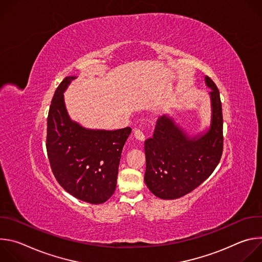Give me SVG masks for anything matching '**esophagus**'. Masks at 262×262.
I'll return each instance as SVG.
<instances>
[{"label": "esophagus", "instance_id": "34e87169", "mask_svg": "<svg viewBox=\"0 0 262 262\" xmlns=\"http://www.w3.org/2000/svg\"><path fill=\"white\" fill-rule=\"evenodd\" d=\"M134 135H135V138L140 142H143L145 140V135H144L143 130L140 129V128H135L134 129Z\"/></svg>", "mask_w": 262, "mask_h": 262}]
</instances>
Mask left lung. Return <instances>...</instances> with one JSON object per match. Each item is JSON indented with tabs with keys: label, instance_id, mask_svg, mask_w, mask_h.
<instances>
[{
	"label": "left lung",
	"instance_id": "obj_1",
	"mask_svg": "<svg viewBox=\"0 0 262 262\" xmlns=\"http://www.w3.org/2000/svg\"><path fill=\"white\" fill-rule=\"evenodd\" d=\"M209 94L210 125L203 133L191 136L174 118H159L154 137L145 141L146 172L144 181L161 199H177L189 194L217 166L223 151V116L220 92L205 77Z\"/></svg>",
	"mask_w": 262,
	"mask_h": 262
}]
</instances>
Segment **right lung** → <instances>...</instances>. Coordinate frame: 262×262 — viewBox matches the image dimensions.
<instances>
[{"label":"right lung","instance_id":"add662e5","mask_svg":"<svg viewBox=\"0 0 262 262\" xmlns=\"http://www.w3.org/2000/svg\"><path fill=\"white\" fill-rule=\"evenodd\" d=\"M77 77H66L55 91L48 116L47 151L62 188L79 200L100 204L116 190L122 148L132 128H86L71 120L64 92Z\"/></svg>","mask_w":262,"mask_h":262}]
</instances>
